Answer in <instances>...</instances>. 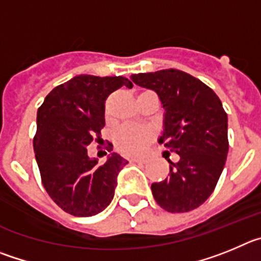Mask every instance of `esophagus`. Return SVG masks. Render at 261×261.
<instances>
[{
  "instance_id": "obj_1",
  "label": "esophagus",
  "mask_w": 261,
  "mask_h": 261,
  "mask_svg": "<svg viewBox=\"0 0 261 261\" xmlns=\"http://www.w3.org/2000/svg\"><path fill=\"white\" fill-rule=\"evenodd\" d=\"M131 161L138 164H145L147 163V159H144V157H135V159H131Z\"/></svg>"
}]
</instances>
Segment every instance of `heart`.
Listing matches in <instances>:
<instances>
[{
  "mask_svg": "<svg viewBox=\"0 0 261 261\" xmlns=\"http://www.w3.org/2000/svg\"><path fill=\"white\" fill-rule=\"evenodd\" d=\"M153 140V131L148 127L125 125L117 130L114 142L119 151L127 154H140L147 151Z\"/></svg>",
  "mask_w": 261,
  "mask_h": 261,
  "instance_id": "heart-1",
  "label": "heart"
}]
</instances>
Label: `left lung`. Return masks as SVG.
Here are the masks:
<instances>
[{
	"label": "left lung",
	"instance_id": "left-lung-1",
	"mask_svg": "<svg viewBox=\"0 0 261 261\" xmlns=\"http://www.w3.org/2000/svg\"><path fill=\"white\" fill-rule=\"evenodd\" d=\"M130 78L159 95L165 109L159 142L179 154L177 163L169 160V177L152 183L154 200L171 213L196 210L215 191L229 151L227 114L221 100L212 88L180 70L142 72Z\"/></svg>",
	"mask_w": 261,
	"mask_h": 261
}]
</instances>
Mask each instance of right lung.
I'll use <instances>...</instances> for the list:
<instances>
[{
  "instance_id": "1",
  "label": "right lung",
  "mask_w": 261,
  "mask_h": 261,
  "mask_svg": "<svg viewBox=\"0 0 261 261\" xmlns=\"http://www.w3.org/2000/svg\"><path fill=\"white\" fill-rule=\"evenodd\" d=\"M122 86L133 83L123 76L78 75L51 90L37 110L34 151L41 183L61 210L76 217H91L109 205L117 174L127 164L118 153L104 164L87 153L93 140H101L108 96Z\"/></svg>"
}]
</instances>
